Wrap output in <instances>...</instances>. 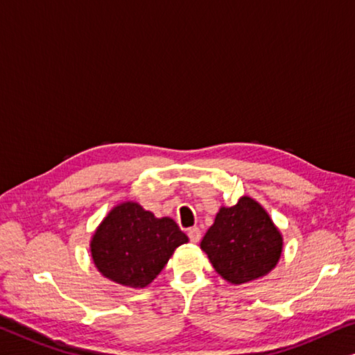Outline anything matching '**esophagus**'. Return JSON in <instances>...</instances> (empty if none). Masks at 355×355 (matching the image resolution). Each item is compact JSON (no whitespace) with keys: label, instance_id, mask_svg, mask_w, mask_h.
I'll return each instance as SVG.
<instances>
[{"label":"esophagus","instance_id":"1","mask_svg":"<svg viewBox=\"0 0 355 355\" xmlns=\"http://www.w3.org/2000/svg\"><path fill=\"white\" fill-rule=\"evenodd\" d=\"M189 238L192 243H198L201 239V230L198 227H193L189 230Z\"/></svg>","mask_w":355,"mask_h":355}]
</instances>
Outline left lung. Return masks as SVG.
<instances>
[{"label":"left lung","mask_w":355,"mask_h":355,"mask_svg":"<svg viewBox=\"0 0 355 355\" xmlns=\"http://www.w3.org/2000/svg\"><path fill=\"white\" fill-rule=\"evenodd\" d=\"M282 234L259 201L241 196L234 206H220L201 239L214 270L234 286L263 277L282 254Z\"/></svg>","instance_id":"8db88e82"}]
</instances>
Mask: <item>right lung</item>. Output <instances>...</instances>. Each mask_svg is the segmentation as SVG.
I'll return each mask as SVG.
<instances>
[{
    "mask_svg": "<svg viewBox=\"0 0 355 355\" xmlns=\"http://www.w3.org/2000/svg\"><path fill=\"white\" fill-rule=\"evenodd\" d=\"M185 243L187 234L171 217L159 219L136 201H122L96 227L90 254L96 270L109 281L144 288Z\"/></svg>",
    "mask_w": 355,
    "mask_h": 355,
    "instance_id": "add662e5",
    "label": "right lung"
}]
</instances>
